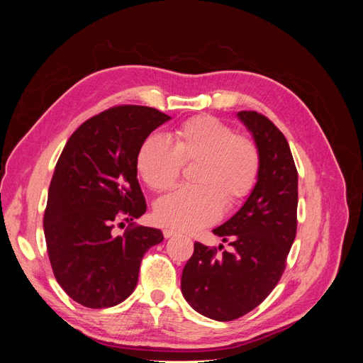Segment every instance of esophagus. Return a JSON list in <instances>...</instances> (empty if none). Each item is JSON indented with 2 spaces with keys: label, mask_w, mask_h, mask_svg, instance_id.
I'll use <instances>...</instances> for the list:
<instances>
[{
  "label": "esophagus",
  "mask_w": 363,
  "mask_h": 363,
  "mask_svg": "<svg viewBox=\"0 0 363 363\" xmlns=\"http://www.w3.org/2000/svg\"><path fill=\"white\" fill-rule=\"evenodd\" d=\"M174 235H175V232H174V230H171V228H164V230H163V236L167 238V239L172 238Z\"/></svg>",
  "instance_id": "esophagus-1"
}]
</instances>
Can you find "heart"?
<instances>
[{
    "instance_id": "b5f03b06",
    "label": "heart",
    "mask_w": 363,
    "mask_h": 363,
    "mask_svg": "<svg viewBox=\"0 0 363 363\" xmlns=\"http://www.w3.org/2000/svg\"><path fill=\"white\" fill-rule=\"evenodd\" d=\"M200 160L196 186L175 191L155 207L156 223L175 232H195L218 221L227 207L242 203L255 191L262 168L257 144L211 115L186 119L174 133V144L148 135L138 150L136 168L150 189L168 192L179 183L184 163Z\"/></svg>"
}]
</instances>
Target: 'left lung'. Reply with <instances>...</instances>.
I'll list each match as a JSON object with an SVG mask.
<instances>
[{"instance_id": "left-lung-1", "label": "left lung", "mask_w": 363, "mask_h": 363, "mask_svg": "<svg viewBox=\"0 0 363 363\" xmlns=\"http://www.w3.org/2000/svg\"><path fill=\"white\" fill-rule=\"evenodd\" d=\"M238 116L260 150L257 184L240 211L213 230L230 250L195 242L182 276L186 301L216 321L238 320L267 298L286 269L296 235L298 172L288 140L265 115Z\"/></svg>"}]
</instances>
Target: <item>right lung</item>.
Returning a JSON list of instances; mask_svg holds the SVG:
<instances>
[{"mask_svg": "<svg viewBox=\"0 0 363 363\" xmlns=\"http://www.w3.org/2000/svg\"><path fill=\"white\" fill-rule=\"evenodd\" d=\"M168 119L155 107H111L74 131L56 163L43 213L47 251L57 283L84 307L123 303L136 288L142 257L163 240L160 230L133 219L147 211L138 150ZM123 222L129 225L116 235Z\"/></svg>", "mask_w": 363, "mask_h": 363, "instance_id": "right-lung-1", "label": "right lung"}]
</instances>
